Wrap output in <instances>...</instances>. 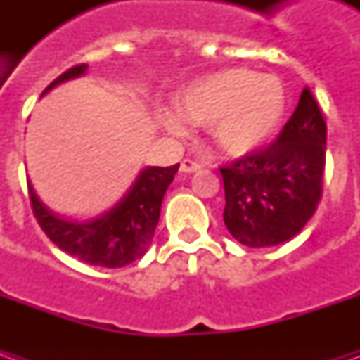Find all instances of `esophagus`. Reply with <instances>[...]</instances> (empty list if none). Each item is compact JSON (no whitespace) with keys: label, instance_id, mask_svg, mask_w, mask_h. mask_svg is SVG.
<instances>
[{"label":"esophagus","instance_id":"obj_1","mask_svg":"<svg viewBox=\"0 0 360 360\" xmlns=\"http://www.w3.org/2000/svg\"><path fill=\"white\" fill-rule=\"evenodd\" d=\"M200 167H202V164H200V162H195V160H183L179 165V169L183 173H195L198 172Z\"/></svg>","mask_w":360,"mask_h":360}]
</instances>
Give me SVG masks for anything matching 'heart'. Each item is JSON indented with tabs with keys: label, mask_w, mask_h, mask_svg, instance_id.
Masks as SVG:
<instances>
[{
	"label": "heart",
	"mask_w": 360,
	"mask_h": 360,
	"mask_svg": "<svg viewBox=\"0 0 360 360\" xmlns=\"http://www.w3.org/2000/svg\"><path fill=\"white\" fill-rule=\"evenodd\" d=\"M173 110L160 111L167 133L183 134L185 123L208 127L214 144L229 156H245L274 139L285 115V89L271 75L226 67L187 82L173 94Z\"/></svg>",
	"instance_id": "b5f03b06"
}]
</instances>
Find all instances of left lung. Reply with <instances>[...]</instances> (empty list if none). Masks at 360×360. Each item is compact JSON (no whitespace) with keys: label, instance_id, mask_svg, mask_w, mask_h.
Wrapping results in <instances>:
<instances>
[{"label":"left lung","instance_id":"1","mask_svg":"<svg viewBox=\"0 0 360 360\" xmlns=\"http://www.w3.org/2000/svg\"><path fill=\"white\" fill-rule=\"evenodd\" d=\"M324 164V115L304 89L276 142L219 169L227 231L252 249L293 239L316 210Z\"/></svg>","mask_w":360,"mask_h":360}]
</instances>
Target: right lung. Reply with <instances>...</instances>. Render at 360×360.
I'll list each match as a JSON object with an SVG mask.
<instances>
[{
	"label": "right lung",
	"mask_w": 360,
	"mask_h": 360,
	"mask_svg": "<svg viewBox=\"0 0 360 360\" xmlns=\"http://www.w3.org/2000/svg\"><path fill=\"white\" fill-rule=\"evenodd\" d=\"M86 69L89 65L82 63L65 71L44 90L42 96L61 82L82 77ZM177 169L179 164L172 167H144L119 202L90 219L63 218L58 212L50 210L38 198L30 181L28 193L38 224L59 249L90 266L123 268L144 257L150 249L162 200Z\"/></svg>",
	"instance_id": "obj_1"
}]
</instances>
